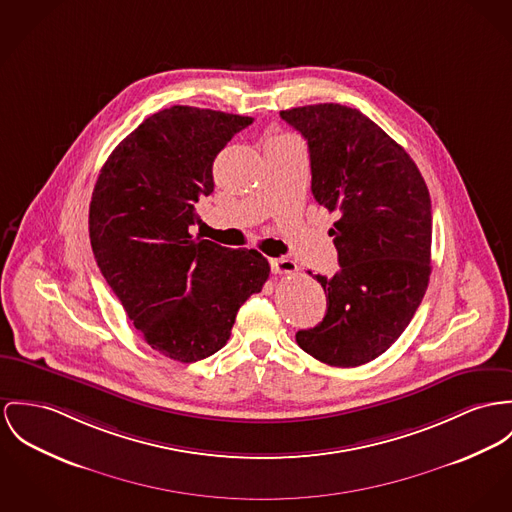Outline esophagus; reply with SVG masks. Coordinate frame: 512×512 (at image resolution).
Returning a JSON list of instances; mask_svg holds the SVG:
<instances>
[{
  "label": "esophagus",
  "mask_w": 512,
  "mask_h": 512,
  "mask_svg": "<svg viewBox=\"0 0 512 512\" xmlns=\"http://www.w3.org/2000/svg\"><path fill=\"white\" fill-rule=\"evenodd\" d=\"M271 267H273V273H276V275H294L298 271L296 263L292 259H286V257L271 259Z\"/></svg>",
  "instance_id": "1"
}]
</instances>
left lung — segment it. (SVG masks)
<instances>
[{"instance_id": "8db88e82", "label": "left lung", "mask_w": 512, "mask_h": 512, "mask_svg": "<svg viewBox=\"0 0 512 512\" xmlns=\"http://www.w3.org/2000/svg\"><path fill=\"white\" fill-rule=\"evenodd\" d=\"M280 117L308 142L315 200L339 216L329 236L341 269L315 275L327 314L296 343L329 366L366 364L394 345L429 286V189L409 154L356 109L319 103Z\"/></svg>"}]
</instances>
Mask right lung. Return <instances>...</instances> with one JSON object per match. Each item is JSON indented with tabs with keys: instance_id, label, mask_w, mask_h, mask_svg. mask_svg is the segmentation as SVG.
I'll use <instances>...</instances> for the list:
<instances>
[{
	"instance_id": "right-lung-1",
	"label": "right lung",
	"mask_w": 512,
	"mask_h": 512,
	"mask_svg": "<svg viewBox=\"0 0 512 512\" xmlns=\"http://www.w3.org/2000/svg\"><path fill=\"white\" fill-rule=\"evenodd\" d=\"M251 117L175 105L146 118L105 161L89 204L91 249L144 341L197 362L230 339L241 304L271 267L255 249L195 237L212 163Z\"/></svg>"
}]
</instances>
